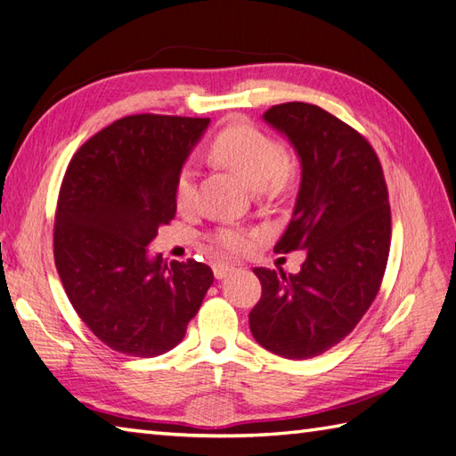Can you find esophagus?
Masks as SVG:
<instances>
[{
	"instance_id": "esophagus-1",
	"label": "esophagus",
	"mask_w": 456,
	"mask_h": 456,
	"mask_svg": "<svg viewBox=\"0 0 456 456\" xmlns=\"http://www.w3.org/2000/svg\"><path fill=\"white\" fill-rule=\"evenodd\" d=\"M232 270H235V266H232V264H221V262L214 264V276H216L217 280L227 278Z\"/></svg>"
}]
</instances>
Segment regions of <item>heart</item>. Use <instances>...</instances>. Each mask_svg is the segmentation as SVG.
<instances>
[{"mask_svg":"<svg viewBox=\"0 0 456 456\" xmlns=\"http://www.w3.org/2000/svg\"><path fill=\"white\" fill-rule=\"evenodd\" d=\"M211 157L247 180V184L262 194L276 196L291 184L295 165L278 140L256 126L232 124L221 130L211 143ZM196 200V171L183 167L176 176L175 202L180 211L192 209ZM211 242L224 254H240L248 247V232L239 227H219Z\"/></svg>","mask_w":456,"mask_h":456,"instance_id":"1","label":"heart"}]
</instances>
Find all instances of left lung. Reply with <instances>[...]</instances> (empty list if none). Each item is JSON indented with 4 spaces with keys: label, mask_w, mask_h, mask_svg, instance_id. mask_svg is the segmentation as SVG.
<instances>
[{
    "label": "left lung",
    "mask_w": 456,
    "mask_h": 456,
    "mask_svg": "<svg viewBox=\"0 0 456 456\" xmlns=\"http://www.w3.org/2000/svg\"><path fill=\"white\" fill-rule=\"evenodd\" d=\"M301 161V186L276 252L305 250L299 273L254 268L262 297L248 314L262 347L285 359L321 355L375 301L390 250L383 167L365 137L309 102L264 112Z\"/></svg>",
    "instance_id": "left-lung-1"
}]
</instances>
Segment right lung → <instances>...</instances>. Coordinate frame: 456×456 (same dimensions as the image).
I'll return each mask as SVG.
<instances>
[{"label": "right lung", "mask_w": 456, "mask_h": 456, "mask_svg": "<svg viewBox=\"0 0 456 456\" xmlns=\"http://www.w3.org/2000/svg\"><path fill=\"white\" fill-rule=\"evenodd\" d=\"M209 118L134 114L71 157L54 219V262L79 319L102 344L134 357L183 342L214 272L171 266L147 247L176 214L175 184Z\"/></svg>", "instance_id": "1"}]
</instances>
